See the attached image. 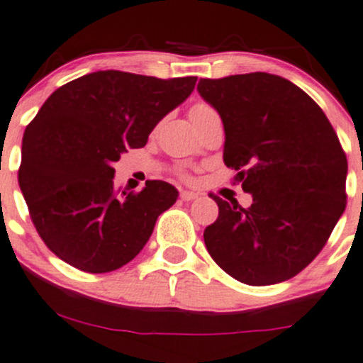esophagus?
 Returning a JSON list of instances; mask_svg holds the SVG:
<instances>
[{
	"label": "esophagus",
	"mask_w": 363,
	"mask_h": 363,
	"mask_svg": "<svg viewBox=\"0 0 363 363\" xmlns=\"http://www.w3.org/2000/svg\"><path fill=\"white\" fill-rule=\"evenodd\" d=\"M197 197H199V194L190 192V190H182V192H180V199H182V201H185V202L195 201Z\"/></svg>",
	"instance_id": "esophagus-1"
}]
</instances>
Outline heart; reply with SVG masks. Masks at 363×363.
Wrapping results in <instances>:
<instances>
[{
	"label": "heart",
	"instance_id": "1",
	"mask_svg": "<svg viewBox=\"0 0 363 363\" xmlns=\"http://www.w3.org/2000/svg\"><path fill=\"white\" fill-rule=\"evenodd\" d=\"M209 113H214V108L211 104L203 103V101H199V103H195L192 108H190V118H192V121H195L197 118H201V116L209 115ZM180 178L186 180V178H189V174L180 171Z\"/></svg>",
	"mask_w": 363,
	"mask_h": 363
}]
</instances>
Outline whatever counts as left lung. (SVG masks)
Wrapping results in <instances>:
<instances>
[{
  "label": "left lung",
  "instance_id": "8db88e82",
  "mask_svg": "<svg viewBox=\"0 0 363 363\" xmlns=\"http://www.w3.org/2000/svg\"><path fill=\"white\" fill-rule=\"evenodd\" d=\"M225 125L223 160L252 194L250 207L214 197L203 230L214 262L250 286L286 281L328 243L346 207L348 161L319 104L290 80L255 72L201 79Z\"/></svg>",
  "mask_w": 363,
  "mask_h": 363
}]
</instances>
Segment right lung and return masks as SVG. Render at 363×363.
Here are the masks:
<instances>
[{
    "mask_svg": "<svg viewBox=\"0 0 363 363\" xmlns=\"http://www.w3.org/2000/svg\"><path fill=\"white\" fill-rule=\"evenodd\" d=\"M197 77L156 79L94 72L48 97L22 140L18 185L46 247L77 269H120L147 243L157 216L177 202L173 185L147 180L121 192L113 162L190 96Z\"/></svg>",
    "mask_w": 363,
    "mask_h": 363,
    "instance_id": "1",
    "label": "right lung"
}]
</instances>
